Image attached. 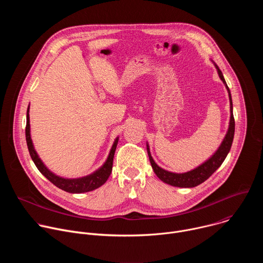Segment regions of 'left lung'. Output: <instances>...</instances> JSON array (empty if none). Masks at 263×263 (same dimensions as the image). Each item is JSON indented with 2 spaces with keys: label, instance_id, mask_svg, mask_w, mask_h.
<instances>
[{
  "label": "left lung",
  "instance_id": "1",
  "mask_svg": "<svg viewBox=\"0 0 263 263\" xmlns=\"http://www.w3.org/2000/svg\"><path fill=\"white\" fill-rule=\"evenodd\" d=\"M213 62V61H212ZM218 77L220 78V80L222 81V83L224 84L227 88L228 95H229V101H230V122H229V128L228 131L224 135L221 143L219 144V146L217 147L216 151L206 160L204 161L202 164H200L199 166H197L196 168L186 172V173H173V172H168L166 170H163L162 167H160L153 159L151 152H149V145L146 142V151H147V155H148V159L149 162H151L152 168L154 171V173L156 174V176L163 181L164 183L172 185V186H176V187H181V189H192V187L198 186L201 183H203L204 181H206L223 162V160L226 159L228 153L230 152V148L233 142V137H234V131H235V122H234V117H233V104H232V98H231V92L230 89L224 81V78L222 76L221 70L218 68V66L213 62Z\"/></svg>",
  "mask_w": 263,
  "mask_h": 263
}]
</instances>
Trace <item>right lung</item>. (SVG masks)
I'll list each match as a JSON object with an SVG mask.
<instances>
[{"mask_svg": "<svg viewBox=\"0 0 263 263\" xmlns=\"http://www.w3.org/2000/svg\"><path fill=\"white\" fill-rule=\"evenodd\" d=\"M29 109L30 105L27 109V125H26V140H27V145L30 156L36 165V167L39 168V171L50 181L52 182L55 186H57L58 189L70 193V194H82V193H87L95 191L99 189L100 186H102L107 179L109 178L111 171H112V164H114V157L115 153L117 149V145L119 142V137L116 138L114 144H112V147L109 152V155L104 162V164L98 168L96 172L91 173L90 175L81 177V178H63L60 176H57L53 172H51L43 162V160L40 158L39 154L35 151L32 138H31V133H30V117H29Z\"/></svg>", "mask_w": 263, "mask_h": 263, "instance_id": "right-lung-1", "label": "right lung"}]
</instances>
